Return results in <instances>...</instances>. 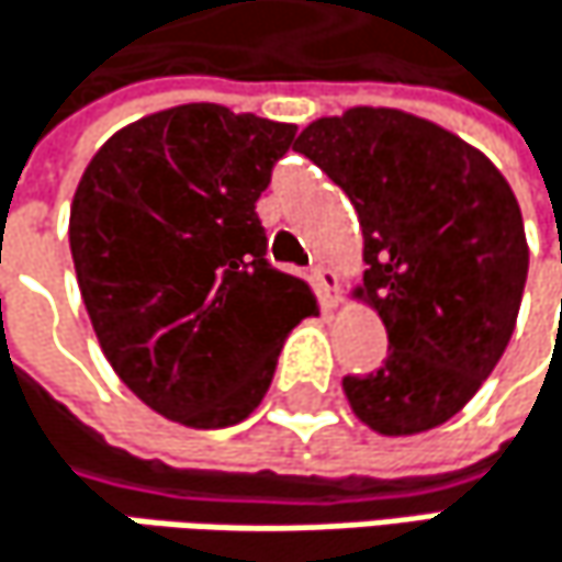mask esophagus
Instances as JSON below:
<instances>
[{"label":"esophagus","mask_w":562,"mask_h":562,"mask_svg":"<svg viewBox=\"0 0 562 562\" xmlns=\"http://www.w3.org/2000/svg\"><path fill=\"white\" fill-rule=\"evenodd\" d=\"M311 281H314V288L323 294V301L333 307L336 301H333V294H336V288H339V274L333 271V268H326V265H316L314 271H311Z\"/></svg>","instance_id":"1"}]
</instances>
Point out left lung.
Instances as JSON below:
<instances>
[{
    "mask_svg": "<svg viewBox=\"0 0 562 562\" xmlns=\"http://www.w3.org/2000/svg\"><path fill=\"white\" fill-rule=\"evenodd\" d=\"M294 148L352 200L369 265L356 297L387 329L385 366L342 379L356 417L385 437L447 424L498 366L521 307L527 239L508 180L437 122L382 105L316 119Z\"/></svg>",
    "mask_w": 562,
    "mask_h": 562,
    "instance_id": "obj_1",
    "label": "left lung"
}]
</instances>
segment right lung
Returning a JSON list of instances; mask_svg holds the SVG:
<instances>
[{"instance_id": "add662e5", "label": "right lung", "mask_w": 562, "mask_h": 562, "mask_svg": "<svg viewBox=\"0 0 562 562\" xmlns=\"http://www.w3.org/2000/svg\"><path fill=\"white\" fill-rule=\"evenodd\" d=\"M297 125L187 103L119 128L70 206V255L109 366L161 417L233 427L261 404L307 281L255 213Z\"/></svg>"}]
</instances>
